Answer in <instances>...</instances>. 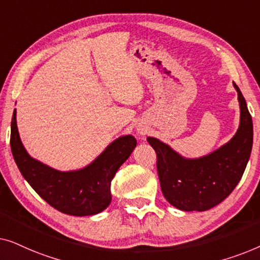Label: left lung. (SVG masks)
<instances>
[{
  "mask_svg": "<svg viewBox=\"0 0 260 260\" xmlns=\"http://www.w3.org/2000/svg\"><path fill=\"white\" fill-rule=\"evenodd\" d=\"M240 123L231 141L211 154L186 158L157 138L147 141L157 154V173L167 201L186 212H204L222 202L239 182L250 158L253 124L246 101L236 83Z\"/></svg>",
  "mask_w": 260,
  "mask_h": 260,
  "instance_id": "8db88e82",
  "label": "left lung"
}]
</instances>
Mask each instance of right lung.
<instances>
[{
	"label": "right lung",
	"instance_id": "add662e5",
	"mask_svg": "<svg viewBox=\"0 0 260 260\" xmlns=\"http://www.w3.org/2000/svg\"><path fill=\"white\" fill-rule=\"evenodd\" d=\"M137 141L131 135L117 138L83 169L60 172L30 157L21 142L14 110L10 148L17 168L30 187L59 212L74 216L94 215L111 202V181L129 158Z\"/></svg>",
	"mask_w": 260,
	"mask_h": 260
}]
</instances>
